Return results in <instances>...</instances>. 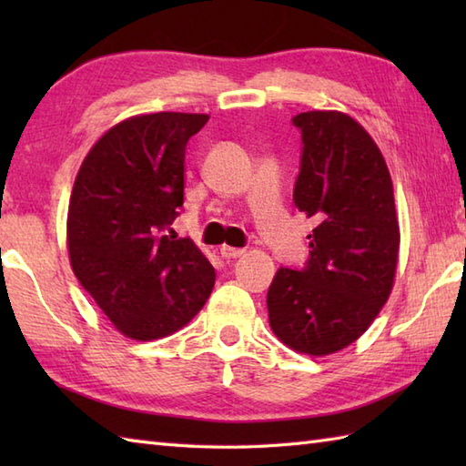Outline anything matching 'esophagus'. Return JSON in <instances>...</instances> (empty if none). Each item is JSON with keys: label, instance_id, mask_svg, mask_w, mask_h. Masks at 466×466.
I'll return each instance as SVG.
<instances>
[{"label": "esophagus", "instance_id": "1", "mask_svg": "<svg viewBox=\"0 0 466 466\" xmlns=\"http://www.w3.org/2000/svg\"><path fill=\"white\" fill-rule=\"evenodd\" d=\"M244 252H246V250H242V248H232V246H226V244L220 248V256H222V258H226V260L240 258V256H244Z\"/></svg>", "mask_w": 466, "mask_h": 466}]
</instances>
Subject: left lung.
<instances>
[{"mask_svg": "<svg viewBox=\"0 0 466 466\" xmlns=\"http://www.w3.org/2000/svg\"><path fill=\"white\" fill-rule=\"evenodd\" d=\"M292 122L304 144L294 206L314 222L310 258L276 272L266 304L280 342L326 356L359 340L389 300L400 228L390 172L359 122L336 110Z\"/></svg>", "mask_w": 466, "mask_h": 466, "instance_id": "8db88e82", "label": "left lung"}]
</instances>
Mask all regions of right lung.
I'll return each instance as SVG.
<instances>
[{"label": "right lung", "instance_id": "1", "mask_svg": "<svg viewBox=\"0 0 466 466\" xmlns=\"http://www.w3.org/2000/svg\"><path fill=\"white\" fill-rule=\"evenodd\" d=\"M208 120L182 112L127 117L92 146L76 176L69 264L114 329L132 340L177 332L214 289L212 264L170 228L184 204L186 144Z\"/></svg>", "mask_w": 466, "mask_h": 466}]
</instances>
